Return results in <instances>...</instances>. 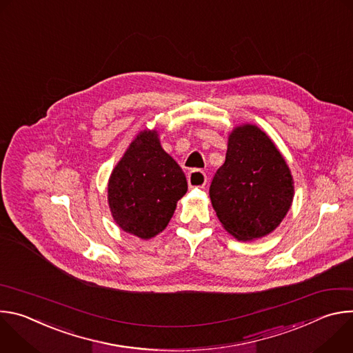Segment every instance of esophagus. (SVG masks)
I'll list each match as a JSON object with an SVG mask.
<instances>
[{
  "label": "esophagus",
  "mask_w": 353,
  "mask_h": 353,
  "mask_svg": "<svg viewBox=\"0 0 353 353\" xmlns=\"http://www.w3.org/2000/svg\"><path fill=\"white\" fill-rule=\"evenodd\" d=\"M187 180H188V185H190L191 188H194V187L203 188V187H205V184H207V174H205V172H203V170L195 169V170H191V172L188 173Z\"/></svg>",
  "instance_id": "esophagus-1"
}]
</instances>
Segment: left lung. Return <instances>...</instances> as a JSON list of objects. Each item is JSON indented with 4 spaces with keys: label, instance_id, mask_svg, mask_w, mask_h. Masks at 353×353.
Here are the masks:
<instances>
[{
    "label": "left lung",
    "instance_id": "left-lung-1",
    "mask_svg": "<svg viewBox=\"0 0 353 353\" xmlns=\"http://www.w3.org/2000/svg\"><path fill=\"white\" fill-rule=\"evenodd\" d=\"M293 195L290 169L272 139L254 124L234 127L210 187L223 229L240 241L261 239L283 221Z\"/></svg>",
    "mask_w": 353,
    "mask_h": 353
}]
</instances>
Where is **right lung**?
I'll use <instances>...</instances> for the list:
<instances>
[{"label": "right lung", "instance_id": "add662e5", "mask_svg": "<svg viewBox=\"0 0 353 353\" xmlns=\"http://www.w3.org/2000/svg\"><path fill=\"white\" fill-rule=\"evenodd\" d=\"M187 180L165 152L157 130L141 131L113 169L108 201L114 222L139 239H152L170 222Z\"/></svg>", "mask_w": 353, "mask_h": 353}]
</instances>
